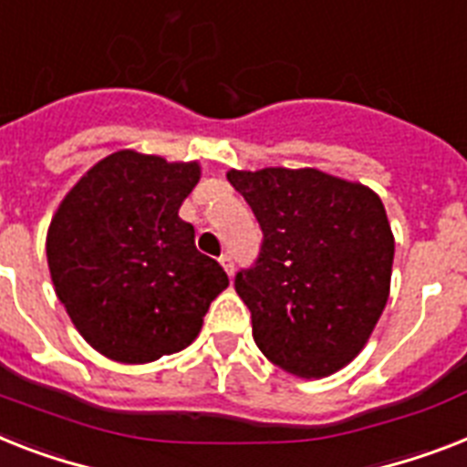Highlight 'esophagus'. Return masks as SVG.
Segmentation results:
<instances>
[{
  "label": "esophagus",
  "mask_w": 467,
  "mask_h": 467,
  "mask_svg": "<svg viewBox=\"0 0 467 467\" xmlns=\"http://www.w3.org/2000/svg\"><path fill=\"white\" fill-rule=\"evenodd\" d=\"M221 264H223V268H225V271H227V275H233V271H234L233 254H230V252L223 254V256H221Z\"/></svg>",
  "instance_id": "obj_1"
}]
</instances>
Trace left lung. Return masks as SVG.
Here are the masks:
<instances>
[{
    "label": "left lung",
    "mask_w": 467,
    "mask_h": 467,
    "mask_svg": "<svg viewBox=\"0 0 467 467\" xmlns=\"http://www.w3.org/2000/svg\"><path fill=\"white\" fill-rule=\"evenodd\" d=\"M261 225L234 275L259 350L297 377H328L365 348L391 285L393 234L371 189L319 170H230Z\"/></svg>",
    "instance_id": "8db88e82"
}]
</instances>
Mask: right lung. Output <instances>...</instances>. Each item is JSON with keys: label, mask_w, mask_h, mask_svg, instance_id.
I'll return each instance as SVG.
<instances>
[{"label": "right lung", "mask_w": 467, "mask_h": 467, "mask_svg": "<svg viewBox=\"0 0 467 467\" xmlns=\"http://www.w3.org/2000/svg\"><path fill=\"white\" fill-rule=\"evenodd\" d=\"M199 162L117 150L83 174L47 233L55 293L105 358L143 365L199 336L227 273L180 218Z\"/></svg>", "instance_id": "add662e5"}]
</instances>
